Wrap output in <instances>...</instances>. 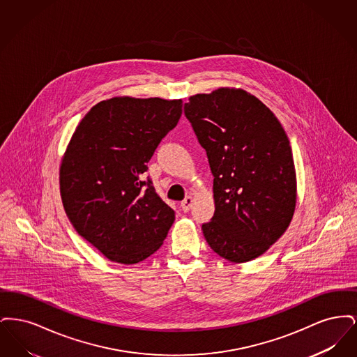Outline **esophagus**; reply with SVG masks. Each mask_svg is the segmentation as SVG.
<instances>
[{
  "label": "esophagus",
  "instance_id": "obj_1",
  "mask_svg": "<svg viewBox=\"0 0 357 357\" xmlns=\"http://www.w3.org/2000/svg\"><path fill=\"white\" fill-rule=\"evenodd\" d=\"M192 198L191 197H186L183 201H182V204H181V207H182V210L187 213L190 208H191V206H192Z\"/></svg>",
  "mask_w": 357,
  "mask_h": 357
}]
</instances>
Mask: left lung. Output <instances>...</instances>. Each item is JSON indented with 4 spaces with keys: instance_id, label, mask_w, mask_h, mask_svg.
I'll return each mask as SVG.
<instances>
[{
    "instance_id": "8db88e82",
    "label": "left lung",
    "mask_w": 357,
    "mask_h": 357,
    "mask_svg": "<svg viewBox=\"0 0 357 357\" xmlns=\"http://www.w3.org/2000/svg\"><path fill=\"white\" fill-rule=\"evenodd\" d=\"M206 150L215 211L202 225L210 248L230 262L264 255L294 214L297 182L288 136L272 111L243 89L218 88L185 102Z\"/></svg>"
}]
</instances>
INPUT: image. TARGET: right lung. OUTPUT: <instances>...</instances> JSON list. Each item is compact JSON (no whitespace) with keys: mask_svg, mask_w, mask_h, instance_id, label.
<instances>
[{"mask_svg":"<svg viewBox=\"0 0 357 357\" xmlns=\"http://www.w3.org/2000/svg\"><path fill=\"white\" fill-rule=\"evenodd\" d=\"M182 100L112 98L76 127L60 166V194L75 230L108 259L134 265L163 243L175 213L143 181Z\"/></svg>","mask_w":357,"mask_h":357,"instance_id":"obj_1","label":"right lung"}]
</instances>
